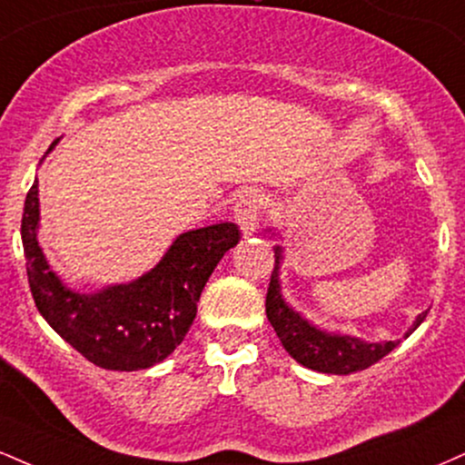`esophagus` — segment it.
<instances>
[{
	"label": "esophagus",
	"mask_w": 465,
	"mask_h": 465,
	"mask_svg": "<svg viewBox=\"0 0 465 465\" xmlns=\"http://www.w3.org/2000/svg\"><path fill=\"white\" fill-rule=\"evenodd\" d=\"M262 210H264V199L257 190H244L238 197L236 205H233V216H236V223L244 232V236L253 233L260 225Z\"/></svg>",
	"instance_id": "obj_1"
}]
</instances>
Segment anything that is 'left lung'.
Wrapping results in <instances>:
<instances>
[{"label":"left lung","mask_w":465,"mask_h":465,"mask_svg":"<svg viewBox=\"0 0 465 465\" xmlns=\"http://www.w3.org/2000/svg\"><path fill=\"white\" fill-rule=\"evenodd\" d=\"M279 260H282V249H275V268H272L271 283L266 292V316L275 329L277 338L282 340L283 349L294 357L296 361L303 363L312 371L327 374H351L366 371L368 366L383 360L390 351L401 344V340H390V342H363L360 338L351 335L324 333L321 329L312 327L305 318H301L292 307H288L282 299L279 290ZM429 312H422L411 324L410 331H416L420 322L427 318Z\"/></svg>","instance_id":"8db88e82"}]
</instances>
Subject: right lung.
I'll list each match as a JSON object with an SVG mask.
<instances>
[{"label": "right lung", "instance_id": "1", "mask_svg": "<svg viewBox=\"0 0 465 465\" xmlns=\"http://www.w3.org/2000/svg\"><path fill=\"white\" fill-rule=\"evenodd\" d=\"M58 138L47 149L55 147ZM45 158V155H43ZM38 183L21 218L27 282L41 316L77 353L105 371H141L166 360L186 338L197 301L221 257L238 244L233 223L182 233L153 271L125 286L80 294L54 275L36 242Z\"/></svg>", "mask_w": 465, "mask_h": 465}]
</instances>
